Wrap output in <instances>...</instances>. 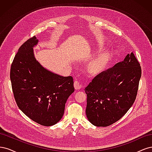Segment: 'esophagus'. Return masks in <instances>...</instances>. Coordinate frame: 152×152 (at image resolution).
Returning <instances> with one entry per match:
<instances>
[{"label":"esophagus","mask_w":152,"mask_h":152,"mask_svg":"<svg viewBox=\"0 0 152 152\" xmlns=\"http://www.w3.org/2000/svg\"><path fill=\"white\" fill-rule=\"evenodd\" d=\"M74 87H75V89H77V90L80 89L82 88V86L80 84V82L78 80H75L74 82Z\"/></svg>","instance_id":"obj_1"}]
</instances>
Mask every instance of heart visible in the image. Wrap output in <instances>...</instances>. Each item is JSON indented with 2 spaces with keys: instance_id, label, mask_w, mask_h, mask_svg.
<instances>
[{
  "instance_id": "1",
  "label": "heart",
  "mask_w": 152,
  "mask_h": 152,
  "mask_svg": "<svg viewBox=\"0 0 152 152\" xmlns=\"http://www.w3.org/2000/svg\"><path fill=\"white\" fill-rule=\"evenodd\" d=\"M112 54L110 50L104 49L96 55L87 66V70L93 75H97L105 70L110 64Z\"/></svg>"
}]
</instances>
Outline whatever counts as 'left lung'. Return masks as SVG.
<instances>
[{
	"label": "left lung",
	"instance_id": "obj_1",
	"mask_svg": "<svg viewBox=\"0 0 152 152\" xmlns=\"http://www.w3.org/2000/svg\"><path fill=\"white\" fill-rule=\"evenodd\" d=\"M141 76L140 64L133 53L96 76L84 89L88 121L107 127L120 120L134 102Z\"/></svg>",
	"mask_w": 152,
	"mask_h": 152
}]
</instances>
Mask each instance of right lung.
Segmentation results:
<instances>
[{"mask_svg":"<svg viewBox=\"0 0 152 152\" xmlns=\"http://www.w3.org/2000/svg\"><path fill=\"white\" fill-rule=\"evenodd\" d=\"M39 42L35 36L18 49L10 79L16 102L22 112L40 125L51 126L63 117L65 103L75 89L72 76L59 75L37 60L34 48Z\"/></svg>","mask_w":152,"mask_h":152,"instance_id":"add662e5","label":"right lung"}]
</instances>
